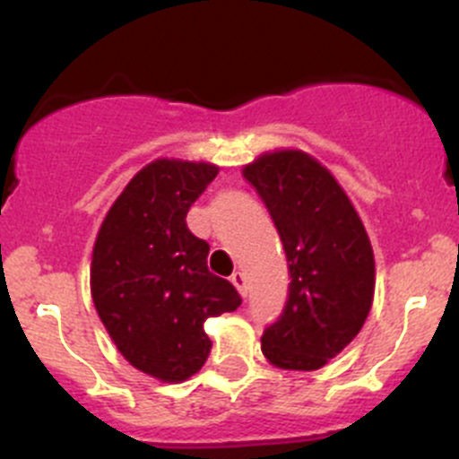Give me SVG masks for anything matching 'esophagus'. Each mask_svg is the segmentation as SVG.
Returning a JSON list of instances; mask_svg holds the SVG:
<instances>
[{
  "label": "esophagus",
  "instance_id": "esophagus-1",
  "mask_svg": "<svg viewBox=\"0 0 459 459\" xmlns=\"http://www.w3.org/2000/svg\"><path fill=\"white\" fill-rule=\"evenodd\" d=\"M230 281H233V286H235V289L239 290V295H242V298H247V293H248V286H247V275H244L242 271H235L233 275H230Z\"/></svg>",
  "mask_w": 459,
  "mask_h": 459
}]
</instances>
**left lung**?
<instances>
[{
    "label": "left lung",
    "instance_id": "8db88e82",
    "mask_svg": "<svg viewBox=\"0 0 459 459\" xmlns=\"http://www.w3.org/2000/svg\"><path fill=\"white\" fill-rule=\"evenodd\" d=\"M242 173L271 212L290 275L284 311L264 331L262 353L286 371H316L367 322L371 242L335 178L307 152H264Z\"/></svg>",
    "mask_w": 459,
    "mask_h": 459
}]
</instances>
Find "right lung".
Returning <instances> with one entry per match:
<instances>
[{
  "label": "right lung",
  "mask_w": 459,
  "mask_h": 459,
  "mask_svg": "<svg viewBox=\"0 0 459 459\" xmlns=\"http://www.w3.org/2000/svg\"><path fill=\"white\" fill-rule=\"evenodd\" d=\"M206 161L155 160L115 200L97 233L91 293L119 353L161 382H184L206 362L208 317L242 298L206 266L208 244L186 226L188 208L215 179Z\"/></svg>",
  "instance_id": "obj_1"
}]
</instances>
